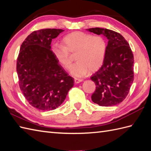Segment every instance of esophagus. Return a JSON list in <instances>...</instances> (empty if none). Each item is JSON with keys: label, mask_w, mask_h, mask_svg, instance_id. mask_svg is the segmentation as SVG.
<instances>
[{"label": "esophagus", "mask_w": 151, "mask_h": 151, "mask_svg": "<svg viewBox=\"0 0 151 151\" xmlns=\"http://www.w3.org/2000/svg\"><path fill=\"white\" fill-rule=\"evenodd\" d=\"M83 81L82 79H74V82L76 84H78L79 83H81Z\"/></svg>", "instance_id": "esophagus-1"}]
</instances>
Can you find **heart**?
<instances>
[{
	"label": "heart",
	"mask_w": 151,
	"mask_h": 151,
	"mask_svg": "<svg viewBox=\"0 0 151 151\" xmlns=\"http://www.w3.org/2000/svg\"><path fill=\"white\" fill-rule=\"evenodd\" d=\"M61 44L63 46H53L51 52L58 63L65 69L72 65L70 54H76L78 62L70 69L71 75L75 78H82L89 71H97L103 63L106 44L102 36L75 31L65 36Z\"/></svg>",
	"instance_id": "heart-1"
}]
</instances>
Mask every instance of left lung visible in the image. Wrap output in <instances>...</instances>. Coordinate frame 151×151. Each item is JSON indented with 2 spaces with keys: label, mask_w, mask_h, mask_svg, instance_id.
Masks as SVG:
<instances>
[{
  "label": "left lung",
  "mask_w": 151,
  "mask_h": 151,
  "mask_svg": "<svg viewBox=\"0 0 151 151\" xmlns=\"http://www.w3.org/2000/svg\"><path fill=\"white\" fill-rule=\"evenodd\" d=\"M86 30L108 40L102 67L91 77L96 85L91 100L101 106L118 104L127 97L134 80V57L130 46L122 35L109 29Z\"/></svg>",
  "instance_id": "obj_1"
}]
</instances>
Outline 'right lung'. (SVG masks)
Masks as SVG:
<instances>
[{"instance_id": "1", "label": "right lung", "mask_w": 151, "mask_h": 151, "mask_svg": "<svg viewBox=\"0 0 151 151\" xmlns=\"http://www.w3.org/2000/svg\"><path fill=\"white\" fill-rule=\"evenodd\" d=\"M63 29H44L31 33L20 47L17 62L19 86L32 106L50 111L63 103L73 79L51 52L52 40Z\"/></svg>"}]
</instances>
